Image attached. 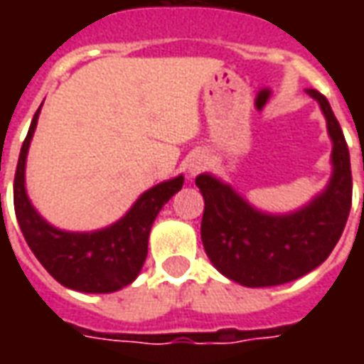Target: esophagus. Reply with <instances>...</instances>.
Instances as JSON below:
<instances>
[{"label": "esophagus", "mask_w": 364, "mask_h": 364, "mask_svg": "<svg viewBox=\"0 0 364 364\" xmlns=\"http://www.w3.org/2000/svg\"><path fill=\"white\" fill-rule=\"evenodd\" d=\"M203 167H205V161H203V159H200V158L193 159V161H191V164H189V173L191 175H197L198 171L203 169Z\"/></svg>", "instance_id": "34e87169"}]
</instances>
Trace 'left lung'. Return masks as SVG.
Returning a JSON list of instances; mask_svg holds the SVG:
<instances>
[{
	"instance_id": "8db88e82",
	"label": "left lung",
	"mask_w": 364,
	"mask_h": 364,
	"mask_svg": "<svg viewBox=\"0 0 364 364\" xmlns=\"http://www.w3.org/2000/svg\"><path fill=\"white\" fill-rule=\"evenodd\" d=\"M306 91L320 103L333 144V171L318 197L294 213L269 214L214 175L195 179L205 198L200 237L206 255L224 277L244 287H277L314 271L339 242L351 210V161L343 130L328 99L320 91Z\"/></svg>"
}]
</instances>
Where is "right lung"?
Returning a JSON list of instances; mask_svg holds the SVG:
<instances>
[{
	"mask_svg": "<svg viewBox=\"0 0 364 364\" xmlns=\"http://www.w3.org/2000/svg\"><path fill=\"white\" fill-rule=\"evenodd\" d=\"M38 111L33 117L28 134L21 146L13 203L17 222L31 252L48 273L68 289L107 294L124 289L134 281L148 255L151 224L169 198L183 187V175L164 181L142 193L120 220L95 232H66L54 228L36 213L25 189V166Z\"/></svg>",
	"mask_w": 364,
	"mask_h": 364,
	"instance_id": "obj_1",
	"label": "right lung"
}]
</instances>
